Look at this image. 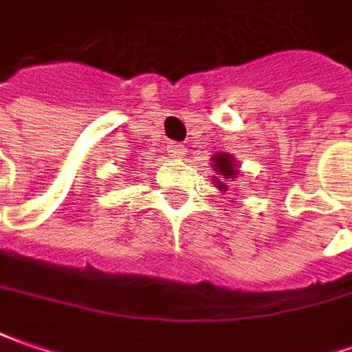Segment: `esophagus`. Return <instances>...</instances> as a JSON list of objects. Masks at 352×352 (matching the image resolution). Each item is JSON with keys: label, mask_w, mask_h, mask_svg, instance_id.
Returning <instances> with one entry per match:
<instances>
[{"label": "esophagus", "mask_w": 352, "mask_h": 352, "mask_svg": "<svg viewBox=\"0 0 352 352\" xmlns=\"http://www.w3.org/2000/svg\"><path fill=\"white\" fill-rule=\"evenodd\" d=\"M168 152H170L172 158H182L186 154V148L184 144H180V142H168Z\"/></svg>", "instance_id": "34e87169"}]
</instances>
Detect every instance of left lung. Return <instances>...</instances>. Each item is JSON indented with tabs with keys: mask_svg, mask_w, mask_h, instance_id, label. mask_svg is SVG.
Instances as JSON below:
<instances>
[{
	"mask_svg": "<svg viewBox=\"0 0 352 352\" xmlns=\"http://www.w3.org/2000/svg\"><path fill=\"white\" fill-rule=\"evenodd\" d=\"M212 166H214L216 174H218V176H214V184L218 186L221 192H228V186H226V182L236 180L237 174H239L234 156H230L228 152L214 154V158H212Z\"/></svg>",
	"mask_w": 352,
	"mask_h": 352,
	"instance_id": "8db88e82",
	"label": "left lung"
}]
</instances>
